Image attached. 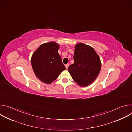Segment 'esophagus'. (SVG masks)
I'll list each match as a JSON object with an SVG mask.
<instances>
[{"mask_svg":"<svg viewBox=\"0 0 132 132\" xmlns=\"http://www.w3.org/2000/svg\"><path fill=\"white\" fill-rule=\"evenodd\" d=\"M68 66H69V64H66V65H65V67H66V69H67V68H68Z\"/></svg>","mask_w":132,"mask_h":132,"instance_id":"obj_1","label":"esophagus"}]
</instances>
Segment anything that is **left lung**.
Returning a JSON list of instances; mask_svg holds the SVG:
<instances>
[{"label": "left lung", "instance_id": "left-lung-1", "mask_svg": "<svg viewBox=\"0 0 132 132\" xmlns=\"http://www.w3.org/2000/svg\"><path fill=\"white\" fill-rule=\"evenodd\" d=\"M74 63L68 70L73 80L80 87H86L96 79L101 68L99 55L91 46L82 43L75 46Z\"/></svg>", "mask_w": 132, "mask_h": 132}]
</instances>
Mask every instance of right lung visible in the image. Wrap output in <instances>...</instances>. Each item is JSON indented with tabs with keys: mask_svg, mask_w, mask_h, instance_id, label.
<instances>
[{
	"mask_svg": "<svg viewBox=\"0 0 132 132\" xmlns=\"http://www.w3.org/2000/svg\"><path fill=\"white\" fill-rule=\"evenodd\" d=\"M60 45L54 42L41 44L32 54L31 65L36 77L50 84L66 69L58 53Z\"/></svg>",
	"mask_w": 132,
	"mask_h": 132,
	"instance_id": "right-lung-1",
	"label": "right lung"
}]
</instances>
